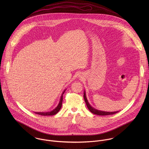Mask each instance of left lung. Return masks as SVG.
<instances>
[{
	"mask_svg": "<svg viewBox=\"0 0 149 149\" xmlns=\"http://www.w3.org/2000/svg\"><path fill=\"white\" fill-rule=\"evenodd\" d=\"M84 100H85V103H86V105L88 107V108L89 109V110L93 113L94 114H96V115H102V116H104V115H113V114H115V113H118L119 111H116V112H104V111H99V110H97L95 108H93V107L90 106V104H89L87 99H86V95H85V92L84 93Z\"/></svg>",
	"mask_w": 149,
	"mask_h": 149,
	"instance_id": "1",
	"label": "left lung"
}]
</instances>
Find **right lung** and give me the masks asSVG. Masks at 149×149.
<instances>
[{
    "instance_id": "1",
    "label": "right lung",
    "mask_w": 149,
    "mask_h": 149,
    "mask_svg": "<svg viewBox=\"0 0 149 149\" xmlns=\"http://www.w3.org/2000/svg\"><path fill=\"white\" fill-rule=\"evenodd\" d=\"M65 91V90L64 91V92L63 93L62 96H61L60 101V103H59L58 106L57 107L54 109H53V111H52L50 112H35V113L37 114L40 115H42V116H50V115H54L56 114L60 110L61 106H62V103H63V95Z\"/></svg>"
}]
</instances>
